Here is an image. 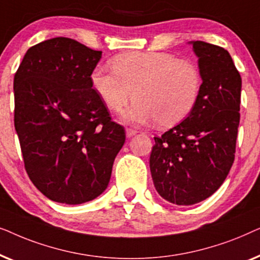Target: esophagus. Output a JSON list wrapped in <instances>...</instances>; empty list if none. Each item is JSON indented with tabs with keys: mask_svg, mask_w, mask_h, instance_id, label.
I'll return each mask as SVG.
<instances>
[{
	"mask_svg": "<svg viewBox=\"0 0 260 260\" xmlns=\"http://www.w3.org/2000/svg\"><path fill=\"white\" fill-rule=\"evenodd\" d=\"M136 134H137L136 130L130 129V127H127V129H126V137L127 138H131L133 136H135V135H136Z\"/></svg>",
	"mask_w": 260,
	"mask_h": 260,
	"instance_id": "34e87169",
	"label": "esophagus"
}]
</instances>
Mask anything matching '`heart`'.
<instances>
[{
  "label": "heart",
  "instance_id": "b5f03b06",
  "mask_svg": "<svg viewBox=\"0 0 260 260\" xmlns=\"http://www.w3.org/2000/svg\"><path fill=\"white\" fill-rule=\"evenodd\" d=\"M111 66L94 67L92 88L111 111L122 110L135 90L137 102L124 113L129 122L175 125L190 115L200 98L202 76L191 60L165 52H127L113 58Z\"/></svg>",
  "mask_w": 260,
  "mask_h": 260
}]
</instances>
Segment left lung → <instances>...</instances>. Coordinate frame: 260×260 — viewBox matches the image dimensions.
<instances>
[{
  "label": "left lung",
  "mask_w": 260,
  "mask_h": 260,
  "mask_svg": "<svg viewBox=\"0 0 260 260\" xmlns=\"http://www.w3.org/2000/svg\"><path fill=\"white\" fill-rule=\"evenodd\" d=\"M199 58L202 90L186 119L154 137L150 172L165 200L189 206L214 194L234 161L240 120L241 77L230 53L219 46L191 41Z\"/></svg>",
  "instance_id": "8db88e82"
}]
</instances>
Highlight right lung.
<instances>
[{"label":"right lung","mask_w":260,"mask_h":260,"mask_svg":"<svg viewBox=\"0 0 260 260\" xmlns=\"http://www.w3.org/2000/svg\"><path fill=\"white\" fill-rule=\"evenodd\" d=\"M101 51L73 39L33 46L14 77V124L24 168L49 200L79 205L108 187L125 131L91 85Z\"/></svg>","instance_id":"add662e5"}]
</instances>
